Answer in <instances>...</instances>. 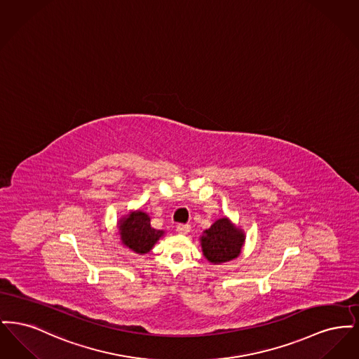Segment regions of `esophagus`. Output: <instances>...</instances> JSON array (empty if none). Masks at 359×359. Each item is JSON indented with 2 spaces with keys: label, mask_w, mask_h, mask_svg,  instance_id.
I'll return each mask as SVG.
<instances>
[{
  "label": "esophagus",
  "mask_w": 359,
  "mask_h": 359,
  "mask_svg": "<svg viewBox=\"0 0 359 359\" xmlns=\"http://www.w3.org/2000/svg\"><path fill=\"white\" fill-rule=\"evenodd\" d=\"M176 230L180 234H187L188 231L191 230V226L188 223H177L176 224Z\"/></svg>",
  "instance_id": "1"
}]
</instances>
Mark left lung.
<instances>
[{
    "mask_svg": "<svg viewBox=\"0 0 359 359\" xmlns=\"http://www.w3.org/2000/svg\"><path fill=\"white\" fill-rule=\"evenodd\" d=\"M245 236L227 218L218 219L205 230L202 237L203 255L210 262L221 264L230 261L241 253Z\"/></svg>",
    "mask_w": 359,
    "mask_h": 359,
    "instance_id": "8db88e82",
    "label": "left lung"
}]
</instances>
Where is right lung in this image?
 I'll return each mask as SVG.
<instances>
[{
	"label": "right lung",
	"instance_id": "right-lung-1",
	"mask_svg": "<svg viewBox=\"0 0 359 359\" xmlns=\"http://www.w3.org/2000/svg\"><path fill=\"white\" fill-rule=\"evenodd\" d=\"M122 242L138 255L152 249L156 241L163 236V231L151 226V219L145 212L137 211L125 218L120 226Z\"/></svg>",
	"mask_w": 359,
	"mask_h": 359
}]
</instances>
